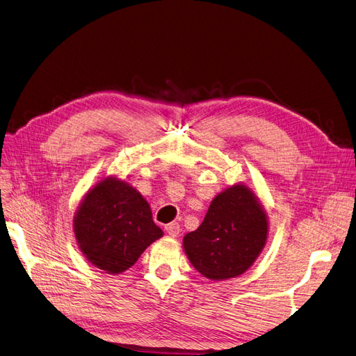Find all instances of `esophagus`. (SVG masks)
<instances>
[{"instance_id": "1", "label": "esophagus", "mask_w": 356, "mask_h": 356, "mask_svg": "<svg viewBox=\"0 0 356 356\" xmlns=\"http://www.w3.org/2000/svg\"><path fill=\"white\" fill-rule=\"evenodd\" d=\"M165 231H167V234L170 235V236H177L179 234H180V225L179 223H176V222H173V223H168V225H165Z\"/></svg>"}]
</instances>
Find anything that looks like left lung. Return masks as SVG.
<instances>
[{
    "instance_id": "8db88e82",
    "label": "left lung",
    "mask_w": 356,
    "mask_h": 356,
    "mask_svg": "<svg viewBox=\"0 0 356 356\" xmlns=\"http://www.w3.org/2000/svg\"><path fill=\"white\" fill-rule=\"evenodd\" d=\"M268 217L256 195L244 185L225 189L211 201L197 231L183 238L192 266L205 278L239 277L261 253Z\"/></svg>"
}]
</instances>
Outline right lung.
<instances>
[{"label": "right lung", "instance_id": "add662e5", "mask_svg": "<svg viewBox=\"0 0 356 356\" xmlns=\"http://www.w3.org/2000/svg\"><path fill=\"white\" fill-rule=\"evenodd\" d=\"M74 232L87 260L113 275L131 268L163 236L146 200L115 177L88 191L74 217Z\"/></svg>", "mask_w": 356, "mask_h": 356}]
</instances>
